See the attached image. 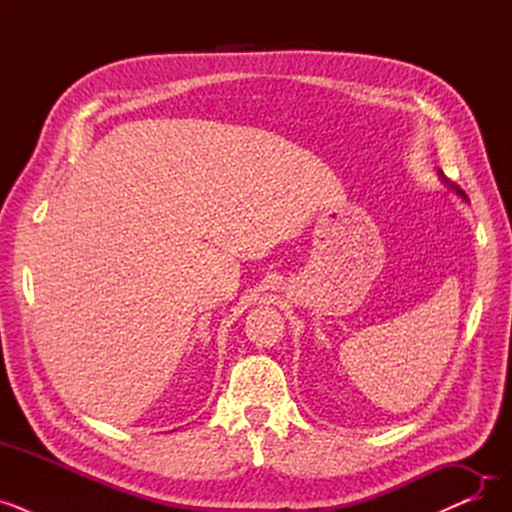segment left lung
<instances>
[{"instance_id":"obj_1","label":"left lung","mask_w":512,"mask_h":512,"mask_svg":"<svg viewBox=\"0 0 512 512\" xmlns=\"http://www.w3.org/2000/svg\"><path fill=\"white\" fill-rule=\"evenodd\" d=\"M438 176H440V180H442V182H444V184H446L448 188H452V191H456V195H461V197H465V193L461 191V188H459V186H454V184H452L450 180H446V176H444V172H442V170H438Z\"/></svg>"}]
</instances>
